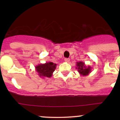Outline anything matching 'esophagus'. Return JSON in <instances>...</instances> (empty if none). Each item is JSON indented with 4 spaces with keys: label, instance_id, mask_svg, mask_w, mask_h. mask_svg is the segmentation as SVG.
<instances>
[{
    "label": "esophagus",
    "instance_id": "esophagus-1",
    "mask_svg": "<svg viewBox=\"0 0 120 120\" xmlns=\"http://www.w3.org/2000/svg\"><path fill=\"white\" fill-rule=\"evenodd\" d=\"M64 61H66V62H69V61H70V59H67V58H66V59H64Z\"/></svg>",
    "mask_w": 120,
    "mask_h": 120
}]
</instances>
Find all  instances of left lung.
I'll list each match as a JSON object with an SVG mask.
<instances>
[{"label": "left lung", "instance_id": "1", "mask_svg": "<svg viewBox=\"0 0 120 120\" xmlns=\"http://www.w3.org/2000/svg\"><path fill=\"white\" fill-rule=\"evenodd\" d=\"M76 63H77L76 69L78 70V72H79L81 75H88L89 73L91 72V67L89 66H86L85 63H83V61H79V62H77Z\"/></svg>", "mask_w": 120, "mask_h": 120}]
</instances>
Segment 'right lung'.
Instances as JSON below:
<instances>
[{
	"label": "right lung",
	"mask_w": 120,
	"mask_h": 120,
	"mask_svg": "<svg viewBox=\"0 0 120 120\" xmlns=\"http://www.w3.org/2000/svg\"><path fill=\"white\" fill-rule=\"evenodd\" d=\"M56 64L52 62H46L45 64H39L35 66V70L41 78H50L56 68Z\"/></svg>",
	"instance_id": "right-lung-1"
}]
</instances>
